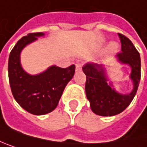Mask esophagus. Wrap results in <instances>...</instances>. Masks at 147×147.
Listing matches in <instances>:
<instances>
[{"label": "esophagus", "instance_id": "esophagus-1", "mask_svg": "<svg viewBox=\"0 0 147 147\" xmlns=\"http://www.w3.org/2000/svg\"><path fill=\"white\" fill-rule=\"evenodd\" d=\"M80 70H81V64L76 63V71H80Z\"/></svg>", "mask_w": 147, "mask_h": 147}]
</instances>
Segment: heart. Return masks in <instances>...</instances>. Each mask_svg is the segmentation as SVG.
Here are the masks:
<instances>
[{"mask_svg": "<svg viewBox=\"0 0 147 147\" xmlns=\"http://www.w3.org/2000/svg\"><path fill=\"white\" fill-rule=\"evenodd\" d=\"M117 49H118V46L116 43H111L109 47V52L112 53V54L115 53L117 51Z\"/></svg>", "mask_w": 147, "mask_h": 147, "instance_id": "heart-1", "label": "heart"}]
</instances>
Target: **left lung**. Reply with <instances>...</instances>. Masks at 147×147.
I'll use <instances>...</instances> for the list:
<instances>
[{"instance_id": "8db88e82", "label": "left lung", "mask_w": 147, "mask_h": 147, "mask_svg": "<svg viewBox=\"0 0 147 147\" xmlns=\"http://www.w3.org/2000/svg\"><path fill=\"white\" fill-rule=\"evenodd\" d=\"M121 42V52L116 58L122 64L131 67L130 79L133 81V90L130 93L122 94L117 92L108 79L103 65L86 63L82 69L86 75V94L90 102L92 110L102 116H112L120 114L125 110L134 99L140 80V56L133 42L124 35L118 33Z\"/></svg>"}]
</instances>
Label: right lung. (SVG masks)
I'll return each mask as SVG.
<instances>
[{
	"label": "right lung",
	"instance_id": "1",
	"mask_svg": "<svg viewBox=\"0 0 147 147\" xmlns=\"http://www.w3.org/2000/svg\"><path fill=\"white\" fill-rule=\"evenodd\" d=\"M43 32L30 33L20 39L12 49L8 59V78L11 91L17 103L31 114L41 115L55 110L67 84L72 80L75 66L61 68L49 67L46 71L31 75L20 64V53Z\"/></svg>",
	"mask_w": 147,
	"mask_h": 147
}]
</instances>
